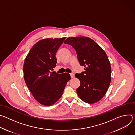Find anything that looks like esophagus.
Segmentation results:
<instances>
[{
    "instance_id": "34e87169",
    "label": "esophagus",
    "mask_w": 135,
    "mask_h": 135,
    "mask_svg": "<svg viewBox=\"0 0 135 135\" xmlns=\"http://www.w3.org/2000/svg\"><path fill=\"white\" fill-rule=\"evenodd\" d=\"M70 75L71 78H74V74H73V73H70Z\"/></svg>"
}]
</instances>
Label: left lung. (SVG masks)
Wrapping results in <instances>:
<instances>
[{
    "mask_svg": "<svg viewBox=\"0 0 135 135\" xmlns=\"http://www.w3.org/2000/svg\"><path fill=\"white\" fill-rule=\"evenodd\" d=\"M65 44L76 51L85 71L76 74L81 82L76 89L80 98L88 104L97 103L106 94L111 81V67L107 54L93 40L86 37H69Z\"/></svg>",
    "mask_w": 135,
    "mask_h": 135,
    "instance_id": "obj_1",
    "label": "left lung"
}]
</instances>
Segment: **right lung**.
Instances as JSON below:
<instances>
[{
  "label": "right lung",
  "instance_id": "obj_1",
  "mask_svg": "<svg viewBox=\"0 0 135 135\" xmlns=\"http://www.w3.org/2000/svg\"><path fill=\"white\" fill-rule=\"evenodd\" d=\"M65 37L46 38L36 43L23 65L25 82L35 99L41 104L51 106L61 97L70 75L51 72L56 66L55 54Z\"/></svg>",
  "mask_w": 135,
  "mask_h": 135
}]
</instances>
